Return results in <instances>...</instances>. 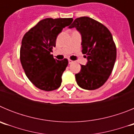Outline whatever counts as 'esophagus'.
<instances>
[{"instance_id":"34e87169","label":"esophagus","mask_w":134,"mask_h":134,"mask_svg":"<svg viewBox=\"0 0 134 134\" xmlns=\"http://www.w3.org/2000/svg\"><path fill=\"white\" fill-rule=\"evenodd\" d=\"M72 63H73L72 60H70V59H68V64H72Z\"/></svg>"}]
</instances>
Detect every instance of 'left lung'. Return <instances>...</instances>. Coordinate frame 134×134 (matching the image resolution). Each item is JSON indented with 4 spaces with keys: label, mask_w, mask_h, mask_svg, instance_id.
Segmentation results:
<instances>
[{
    "label": "left lung",
    "mask_w": 134,
    "mask_h": 134,
    "mask_svg": "<svg viewBox=\"0 0 134 134\" xmlns=\"http://www.w3.org/2000/svg\"><path fill=\"white\" fill-rule=\"evenodd\" d=\"M75 27L81 35L82 52L87 58L86 65L75 74L78 85L86 90L99 88L111 75L117 51L113 37L107 27L88 16L76 19L69 28Z\"/></svg>",
    "instance_id": "8db88e82"
}]
</instances>
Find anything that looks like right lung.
Listing matches in <instances>:
<instances>
[{"label": "right lung", "instance_id": "obj_1", "mask_svg": "<svg viewBox=\"0 0 134 134\" xmlns=\"http://www.w3.org/2000/svg\"><path fill=\"white\" fill-rule=\"evenodd\" d=\"M72 21V18H46L23 36L20 60L27 77L37 88L51 91L61 85L68 60L54 59L51 52L55 47L58 35Z\"/></svg>", "mask_w": 134, "mask_h": 134}]
</instances>
